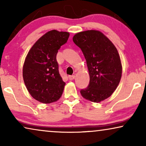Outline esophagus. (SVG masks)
<instances>
[{"instance_id": "34e87169", "label": "esophagus", "mask_w": 146, "mask_h": 146, "mask_svg": "<svg viewBox=\"0 0 146 146\" xmlns=\"http://www.w3.org/2000/svg\"><path fill=\"white\" fill-rule=\"evenodd\" d=\"M68 78L69 80H74L75 78V76L74 75H70L68 76Z\"/></svg>"}]
</instances>
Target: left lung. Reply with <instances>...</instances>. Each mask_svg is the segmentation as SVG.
<instances>
[{"label":"left lung","instance_id":"obj_1","mask_svg":"<svg viewBox=\"0 0 146 146\" xmlns=\"http://www.w3.org/2000/svg\"><path fill=\"white\" fill-rule=\"evenodd\" d=\"M73 42L83 52L89 71V85L80 90L82 96L93 102L104 100L115 91L121 77L116 48L103 33L94 30L76 34Z\"/></svg>","mask_w":146,"mask_h":146}]
</instances>
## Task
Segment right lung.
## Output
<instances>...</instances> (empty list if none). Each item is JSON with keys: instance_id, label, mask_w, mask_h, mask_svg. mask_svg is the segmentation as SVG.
Here are the masks:
<instances>
[{"instance_id": "obj_1", "label": "right lung", "mask_w": 146, "mask_h": 146, "mask_svg": "<svg viewBox=\"0 0 146 146\" xmlns=\"http://www.w3.org/2000/svg\"><path fill=\"white\" fill-rule=\"evenodd\" d=\"M69 36L67 32H48L36 42L26 57L24 82L30 94L40 102H54L62 94L66 84L59 73L56 54Z\"/></svg>"}]
</instances>
